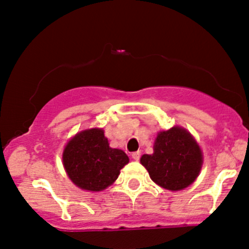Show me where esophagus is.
I'll list each match as a JSON object with an SVG mask.
<instances>
[{
	"instance_id": "1",
	"label": "esophagus",
	"mask_w": 249,
	"mask_h": 249,
	"mask_svg": "<svg viewBox=\"0 0 249 249\" xmlns=\"http://www.w3.org/2000/svg\"><path fill=\"white\" fill-rule=\"evenodd\" d=\"M141 156H142L141 151H136V152L132 153V158L134 160H139V159H141Z\"/></svg>"
}]
</instances>
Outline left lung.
<instances>
[{"mask_svg":"<svg viewBox=\"0 0 249 249\" xmlns=\"http://www.w3.org/2000/svg\"><path fill=\"white\" fill-rule=\"evenodd\" d=\"M153 154H144L142 165L159 186L179 191L196 180L202 164V154L194 138L181 127L159 132Z\"/></svg>","mask_w":249,"mask_h":249,"instance_id":"left-lung-1","label":"left lung"}]
</instances>
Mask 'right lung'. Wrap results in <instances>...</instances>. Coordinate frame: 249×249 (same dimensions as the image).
I'll return each mask as SVG.
<instances>
[{"label":"right lung","instance_id":"1","mask_svg":"<svg viewBox=\"0 0 249 249\" xmlns=\"http://www.w3.org/2000/svg\"><path fill=\"white\" fill-rule=\"evenodd\" d=\"M127 162L124 151L108 146L102 128L77 133L63 152V165L69 178L82 190L92 192L113 184Z\"/></svg>","mask_w":249,"mask_h":249}]
</instances>
